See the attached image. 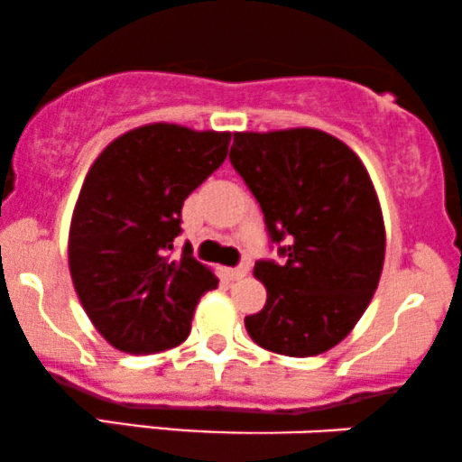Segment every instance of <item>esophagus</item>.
I'll list each match as a JSON object with an SVG mask.
<instances>
[{"instance_id":"obj_1","label":"esophagus","mask_w":462,"mask_h":462,"mask_svg":"<svg viewBox=\"0 0 462 462\" xmlns=\"http://www.w3.org/2000/svg\"><path fill=\"white\" fill-rule=\"evenodd\" d=\"M247 272H249V264H241V267L226 269V275H227V278H230V280H241V278H245Z\"/></svg>"}]
</instances>
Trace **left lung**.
I'll return each mask as SVG.
<instances>
[{
  "instance_id": "left-lung-1",
  "label": "left lung",
  "mask_w": 462,
  "mask_h": 462,
  "mask_svg": "<svg viewBox=\"0 0 462 462\" xmlns=\"http://www.w3.org/2000/svg\"><path fill=\"white\" fill-rule=\"evenodd\" d=\"M230 161L286 258L254 267L267 301L245 317L247 334L284 356L328 352L354 330L383 273L384 219L367 169L315 128L236 132Z\"/></svg>"
}]
</instances>
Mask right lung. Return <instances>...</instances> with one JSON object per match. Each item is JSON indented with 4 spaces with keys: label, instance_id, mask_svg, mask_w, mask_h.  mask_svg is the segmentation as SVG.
<instances>
[{
    "label": "right lung",
    "instance_id": "add662e5",
    "mask_svg": "<svg viewBox=\"0 0 462 462\" xmlns=\"http://www.w3.org/2000/svg\"><path fill=\"white\" fill-rule=\"evenodd\" d=\"M230 132L150 124L116 136L84 178L71 227L69 272L84 312L128 354L176 347L195 306L217 289L213 269L184 245L173 256L184 199L226 161Z\"/></svg>",
    "mask_w": 462,
    "mask_h": 462
}]
</instances>
